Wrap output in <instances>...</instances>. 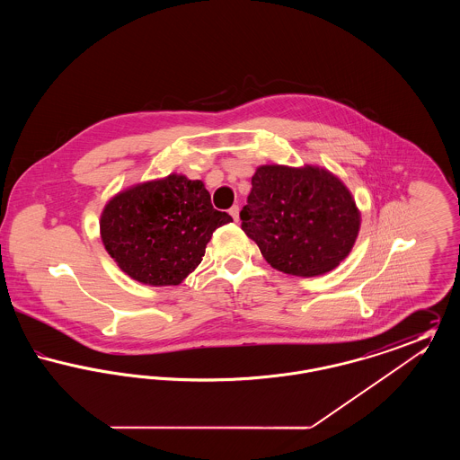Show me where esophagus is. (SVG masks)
<instances>
[{"mask_svg":"<svg viewBox=\"0 0 460 460\" xmlns=\"http://www.w3.org/2000/svg\"><path fill=\"white\" fill-rule=\"evenodd\" d=\"M229 216L234 219V222H238V220H240V207H238V205L231 207V208H229Z\"/></svg>","mask_w":460,"mask_h":460,"instance_id":"obj_1","label":"esophagus"}]
</instances>
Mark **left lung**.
I'll return each mask as SVG.
<instances>
[{
    "instance_id": "obj_1",
    "label": "left lung",
    "mask_w": 460,
    "mask_h": 460,
    "mask_svg": "<svg viewBox=\"0 0 460 460\" xmlns=\"http://www.w3.org/2000/svg\"><path fill=\"white\" fill-rule=\"evenodd\" d=\"M241 229L270 267L300 278L343 262L360 231V210L345 182L321 165H261L252 177Z\"/></svg>"
}]
</instances>
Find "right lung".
Returning <instances> with one entry per match:
<instances>
[{"label":"right lung","instance_id":"1","mask_svg":"<svg viewBox=\"0 0 460 460\" xmlns=\"http://www.w3.org/2000/svg\"><path fill=\"white\" fill-rule=\"evenodd\" d=\"M231 220L212 207L203 181L172 172L110 198L100 216V236L134 281L177 286L203 261L214 231Z\"/></svg>","mask_w":460,"mask_h":460}]
</instances>
